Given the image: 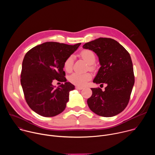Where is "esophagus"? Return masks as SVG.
<instances>
[{
	"mask_svg": "<svg viewBox=\"0 0 155 155\" xmlns=\"http://www.w3.org/2000/svg\"><path fill=\"white\" fill-rule=\"evenodd\" d=\"M75 88H76L77 90H81L83 89V87H80V86H76Z\"/></svg>",
	"mask_w": 155,
	"mask_h": 155,
	"instance_id": "34e87169",
	"label": "esophagus"
}]
</instances>
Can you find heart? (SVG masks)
Returning <instances> with one entry per match:
<instances>
[{
  "label": "heart",
  "mask_w": 155,
  "mask_h": 155,
  "mask_svg": "<svg viewBox=\"0 0 155 155\" xmlns=\"http://www.w3.org/2000/svg\"><path fill=\"white\" fill-rule=\"evenodd\" d=\"M80 55L83 60L90 65V68L92 69V65L96 61V56L93 51L90 50H84L81 51ZM73 62L74 58L72 56H69L65 60L64 62V69L66 72H70L72 71ZM91 78V75L90 73H74L69 77V80L71 83L80 86H84Z\"/></svg>",
  "instance_id": "1"
}]
</instances>
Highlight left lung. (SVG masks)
<instances>
[{"label":"left lung","mask_w":155,"mask_h":155,"mask_svg":"<svg viewBox=\"0 0 155 155\" xmlns=\"http://www.w3.org/2000/svg\"><path fill=\"white\" fill-rule=\"evenodd\" d=\"M84 49L94 51L99 58V68L93 82L106 84L91 88L92 96L87 100L92 112L104 117H112L121 112L128 104L134 84V75L129 53L117 41L100 37L85 43Z\"/></svg>","instance_id":"obj_1"}]
</instances>
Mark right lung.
<instances>
[{
  "label": "right lung",
  "mask_w": 155,
  "mask_h": 155,
  "mask_svg": "<svg viewBox=\"0 0 155 155\" xmlns=\"http://www.w3.org/2000/svg\"><path fill=\"white\" fill-rule=\"evenodd\" d=\"M80 45L48 41L35 46L25 56L21 84L26 102L37 114L52 117L65 108L75 86L64 77V62ZM54 80L64 84L56 88L52 85Z\"/></svg>",
  "instance_id": "right-lung-1"
}]
</instances>
